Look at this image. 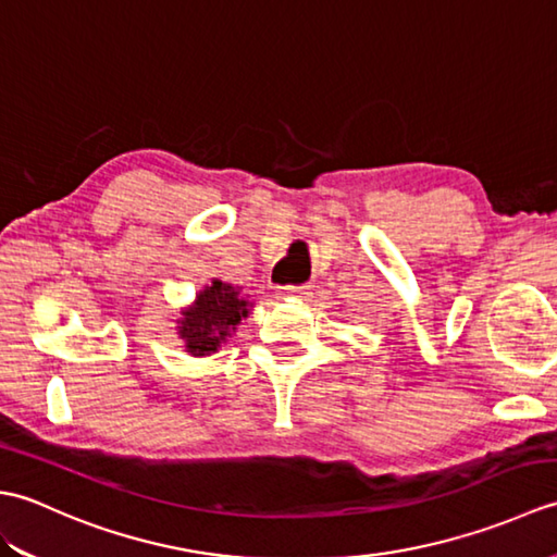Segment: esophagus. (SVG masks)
I'll return each mask as SVG.
<instances>
[{
	"instance_id": "obj_1",
	"label": "esophagus",
	"mask_w": 557,
	"mask_h": 557,
	"mask_svg": "<svg viewBox=\"0 0 557 557\" xmlns=\"http://www.w3.org/2000/svg\"><path fill=\"white\" fill-rule=\"evenodd\" d=\"M282 297H304V294H309V287L306 285H289V287H280Z\"/></svg>"
}]
</instances>
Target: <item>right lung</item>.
<instances>
[{
  "instance_id": "1",
  "label": "right lung",
  "mask_w": 557,
  "mask_h": 557,
  "mask_svg": "<svg viewBox=\"0 0 557 557\" xmlns=\"http://www.w3.org/2000/svg\"><path fill=\"white\" fill-rule=\"evenodd\" d=\"M248 315V301L239 289L212 280L196 297V304L182 318L180 335L186 339V349L203 357V354L218 351L220 342L239 325L242 318Z\"/></svg>"
}]
</instances>
